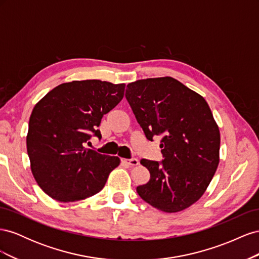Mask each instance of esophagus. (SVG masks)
<instances>
[{
  "label": "esophagus",
  "instance_id": "1",
  "mask_svg": "<svg viewBox=\"0 0 259 259\" xmlns=\"http://www.w3.org/2000/svg\"><path fill=\"white\" fill-rule=\"evenodd\" d=\"M121 161H122V163L126 164V165H128V166H136V165H138V160L135 159V158H133V159H122Z\"/></svg>",
  "mask_w": 259,
  "mask_h": 259
}]
</instances>
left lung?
<instances>
[{
	"label": "left lung",
	"mask_w": 259,
	"mask_h": 259,
	"mask_svg": "<svg viewBox=\"0 0 259 259\" xmlns=\"http://www.w3.org/2000/svg\"><path fill=\"white\" fill-rule=\"evenodd\" d=\"M125 97L147 139L162 137L163 160L140 161L150 179L136 188L139 197L166 213L189 207L219 163L221 134L205 99L170 76L130 83Z\"/></svg>",
	"instance_id": "8db88e82"
}]
</instances>
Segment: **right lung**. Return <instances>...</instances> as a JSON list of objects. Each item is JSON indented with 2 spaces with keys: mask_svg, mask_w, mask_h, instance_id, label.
Instances as JSON below:
<instances>
[{
  "mask_svg": "<svg viewBox=\"0 0 259 259\" xmlns=\"http://www.w3.org/2000/svg\"><path fill=\"white\" fill-rule=\"evenodd\" d=\"M125 84L100 80L58 85L38 101L29 120L27 151L37 185L59 202L98 193L120 164L117 156L86 148L104 114L120 103Z\"/></svg>",
  "mask_w": 259,
  "mask_h": 259,
  "instance_id": "add662e5",
  "label": "right lung"
}]
</instances>
